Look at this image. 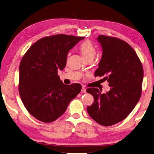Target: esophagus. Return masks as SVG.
Instances as JSON below:
<instances>
[{"label": "esophagus", "mask_w": 154, "mask_h": 154, "mask_svg": "<svg viewBox=\"0 0 154 154\" xmlns=\"http://www.w3.org/2000/svg\"><path fill=\"white\" fill-rule=\"evenodd\" d=\"M81 92H83V93H85L86 92V89L85 88H84V87H82V90H81Z\"/></svg>", "instance_id": "1"}]
</instances>
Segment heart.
<instances>
[{
	"instance_id": "1",
	"label": "heart",
	"mask_w": 154,
	"mask_h": 154,
	"mask_svg": "<svg viewBox=\"0 0 154 154\" xmlns=\"http://www.w3.org/2000/svg\"><path fill=\"white\" fill-rule=\"evenodd\" d=\"M80 51H81L82 57L85 59L94 58L96 55V49L94 47L92 44L89 42H84L80 46Z\"/></svg>"
}]
</instances>
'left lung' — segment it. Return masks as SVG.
<instances>
[{"label":"left lung","instance_id":"obj_1","mask_svg":"<svg viewBox=\"0 0 154 154\" xmlns=\"http://www.w3.org/2000/svg\"><path fill=\"white\" fill-rule=\"evenodd\" d=\"M97 39L103 54L94 75L104 76L111 88L104 94L96 88L87 89L94 99L87 109L95 122L108 126L123 121L134 109L141 96L143 70L136 52L126 42L104 35Z\"/></svg>","mask_w":154,"mask_h":154}]
</instances>
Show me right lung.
Masks as SVG:
<instances>
[{
    "instance_id": "add662e5",
    "label": "right lung",
    "mask_w": 154,
    "mask_h": 154,
    "mask_svg": "<svg viewBox=\"0 0 154 154\" xmlns=\"http://www.w3.org/2000/svg\"><path fill=\"white\" fill-rule=\"evenodd\" d=\"M84 39L66 35L45 37L23 56L19 65V94L26 109L39 121L54 122L81 92V84H64L58 70L65 68L69 51Z\"/></svg>"
}]
</instances>
